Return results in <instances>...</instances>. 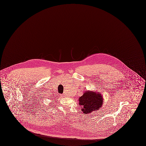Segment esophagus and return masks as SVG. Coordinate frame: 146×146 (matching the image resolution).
<instances>
[{
    "label": "esophagus",
    "mask_w": 146,
    "mask_h": 146,
    "mask_svg": "<svg viewBox=\"0 0 146 146\" xmlns=\"http://www.w3.org/2000/svg\"><path fill=\"white\" fill-rule=\"evenodd\" d=\"M62 96H64V94H63V95H62Z\"/></svg>",
    "instance_id": "esophagus-1"
}]
</instances>
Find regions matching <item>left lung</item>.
<instances>
[{
  "instance_id": "left-lung-1",
  "label": "left lung",
  "mask_w": 146,
  "mask_h": 146,
  "mask_svg": "<svg viewBox=\"0 0 146 146\" xmlns=\"http://www.w3.org/2000/svg\"><path fill=\"white\" fill-rule=\"evenodd\" d=\"M78 101L83 113L88 115L101 108L103 104V98L100 92L88 90L79 97Z\"/></svg>"
}]
</instances>
